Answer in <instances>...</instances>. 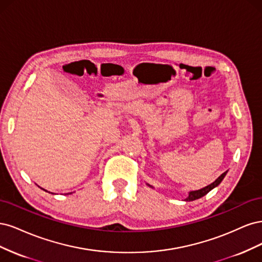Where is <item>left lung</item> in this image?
<instances>
[{"instance_id":"left-lung-1","label":"left lung","mask_w":262,"mask_h":262,"mask_svg":"<svg viewBox=\"0 0 262 262\" xmlns=\"http://www.w3.org/2000/svg\"><path fill=\"white\" fill-rule=\"evenodd\" d=\"M225 175H226V172H224L223 174H221L212 184L208 185V186H206L205 188H201V189L195 190V191H190L188 198H186L185 200H186V201H192V200H196V199H199V198H201V197H204L205 195H207V193H208L211 189H213L214 187H216L217 185L222 182V180L224 179Z\"/></svg>"}]
</instances>
